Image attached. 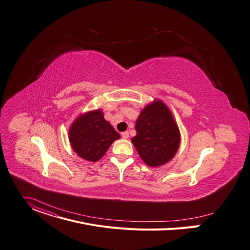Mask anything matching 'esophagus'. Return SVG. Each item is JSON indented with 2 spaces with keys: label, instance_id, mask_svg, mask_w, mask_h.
Masks as SVG:
<instances>
[{
  "label": "esophagus",
  "instance_id": "esophagus-1",
  "mask_svg": "<svg viewBox=\"0 0 250 250\" xmlns=\"http://www.w3.org/2000/svg\"><path fill=\"white\" fill-rule=\"evenodd\" d=\"M121 135H122V138H123V139H127V138L129 137L128 131H124V132H122V133H121Z\"/></svg>",
  "mask_w": 250,
  "mask_h": 250
}]
</instances>
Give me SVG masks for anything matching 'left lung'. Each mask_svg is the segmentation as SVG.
Instances as JSON below:
<instances>
[{"mask_svg":"<svg viewBox=\"0 0 250 250\" xmlns=\"http://www.w3.org/2000/svg\"><path fill=\"white\" fill-rule=\"evenodd\" d=\"M137 135L131 143L142 160L155 167L168 163L176 153L180 132L170 110L162 101L147 104L135 123Z\"/></svg>","mask_w":250,"mask_h":250,"instance_id":"1","label":"left lung"}]
</instances>
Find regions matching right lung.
I'll list each match as a JSON object with an SVG mask.
<instances>
[{
	"mask_svg": "<svg viewBox=\"0 0 250 250\" xmlns=\"http://www.w3.org/2000/svg\"><path fill=\"white\" fill-rule=\"evenodd\" d=\"M121 137L104 118L101 109L80 116L70 127L69 139L77 154L88 162H98Z\"/></svg>",
	"mask_w": 250,
	"mask_h": 250,
	"instance_id": "add662e5",
	"label": "right lung"
}]
</instances>
